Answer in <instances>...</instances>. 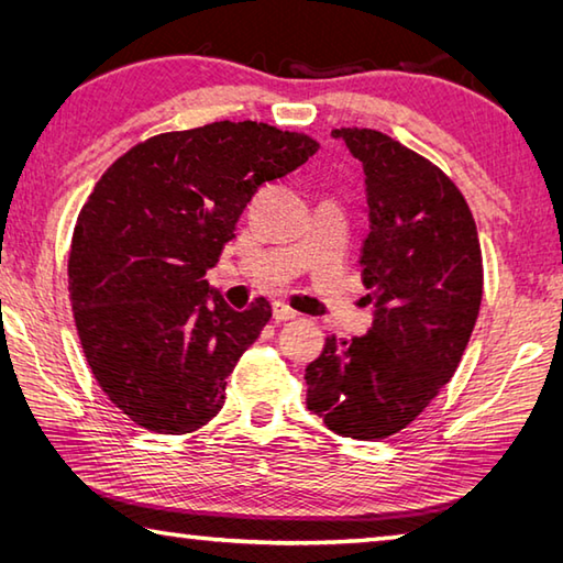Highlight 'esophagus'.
<instances>
[{
	"label": "esophagus",
	"mask_w": 563,
	"mask_h": 563,
	"mask_svg": "<svg viewBox=\"0 0 563 563\" xmlns=\"http://www.w3.org/2000/svg\"><path fill=\"white\" fill-rule=\"evenodd\" d=\"M295 317H297V312H295V309H292L288 302H283V300L273 302V319H275V321H290V319H295Z\"/></svg>",
	"instance_id": "34e87169"
}]
</instances>
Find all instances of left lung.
Segmentation results:
<instances>
[{
  "label": "left lung",
  "instance_id": "1",
  "mask_svg": "<svg viewBox=\"0 0 563 563\" xmlns=\"http://www.w3.org/2000/svg\"><path fill=\"white\" fill-rule=\"evenodd\" d=\"M331 133L363 162L369 234L357 266L377 312L365 336L327 339L307 365V406L333 433L382 440L416 421L457 369L482 307V246L440 166L379 130Z\"/></svg>",
  "mask_w": 563,
  "mask_h": 563
}]
</instances>
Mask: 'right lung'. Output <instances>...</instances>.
Here are the masks:
<instances>
[{
	"mask_svg": "<svg viewBox=\"0 0 563 563\" xmlns=\"http://www.w3.org/2000/svg\"><path fill=\"white\" fill-rule=\"evenodd\" d=\"M317 150L305 133L220 121L137 142L93 186L71 232L67 290L93 379L130 421L184 435L220 413L271 302L234 312L206 273L251 196Z\"/></svg>",
	"mask_w": 563,
	"mask_h": 563,
	"instance_id": "obj_1",
	"label": "right lung"
}]
</instances>
